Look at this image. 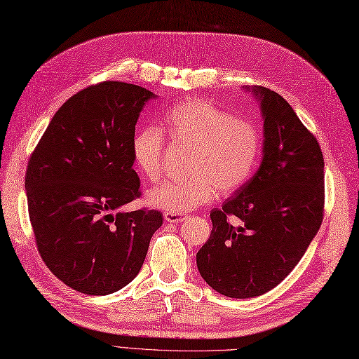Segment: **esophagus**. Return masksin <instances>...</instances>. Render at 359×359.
Returning <instances> with one entry per match:
<instances>
[{
  "instance_id": "esophagus-1",
  "label": "esophagus",
  "mask_w": 359,
  "mask_h": 359,
  "mask_svg": "<svg viewBox=\"0 0 359 359\" xmlns=\"http://www.w3.org/2000/svg\"><path fill=\"white\" fill-rule=\"evenodd\" d=\"M163 217H165V220L168 223H181V222L186 220V214H182V212H169V211H166L165 214H163Z\"/></svg>"
}]
</instances>
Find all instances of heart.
<instances>
[{
  "mask_svg": "<svg viewBox=\"0 0 359 359\" xmlns=\"http://www.w3.org/2000/svg\"><path fill=\"white\" fill-rule=\"evenodd\" d=\"M163 132L170 144L190 149L186 161L187 178L168 181L147 193V202L169 212H187L211 203L222 193L240 190L259 165V128L248 119L205 99L182 102L165 115ZM165 136L154 127L140 130L132 140V156L137 172L148 181L161 173Z\"/></svg>",
  "mask_w": 359,
  "mask_h": 359,
  "instance_id": "b5f03b06",
  "label": "heart"
}]
</instances>
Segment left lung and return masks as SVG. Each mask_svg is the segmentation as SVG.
Wrapping results in <instances>:
<instances>
[{
	"label": "left lung",
	"mask_w": 359,
	"mask_h": 359,
	"mask_svg": "<svg viewBox=\"0 0 359 359\" xmlns=\"http://www.w3.org/2000/svg\"><path fill=\"white\" fill-rule=\"evenodd\" d=\"M264 119L262 161L245 186L211 211L212 231L196 255L202 278L229 298L264 295L306 253L323 219V156L290 104L265 86H245ZM242 220L233 226L226 220Z\"/></svg>",
	"instance_id": "1"
}]
</instances>
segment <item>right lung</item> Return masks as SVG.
Instances as JSON below:
<instances>
[{
	"label": "right lung",
	"instance_id": "right-lung-1",
	"mask_svg": "<svg viewBox=\"0 0 359 359\" xmlns=\"http://www.w3.org/2000/svg\"><path fill=\"white\" fill-rule=\"evenodd\" d=\"M156 94L106 81L64 103L28 161L29 222L43 262L86 295L127 286L163 224L156 210L118 211L140 196L132 140L140 111Z\"/></svg>",
	"mask_w": 359,
	"mask_h": 359
}]
</instances>
